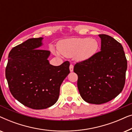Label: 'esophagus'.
Listing matches in <instances>:
<instances>
[{
    "label": "esophagus",
    "mask_w": 132,
    "mask_h": 132,
    "mask_svg": "<svg viewBox=\"0 0 132 132\" xmlns=\"http://www.w3.org/2000/svg\"><path fill=\"white\" fill-rule=\"evenodd\" d=\"M69 68H70V71H71V72L73 71V68H74L73 65L70 64V67H69Z\"/></svg>",
    "instance_id": "1"
}]
</instances>
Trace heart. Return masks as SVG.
<instances>
[{
	"label": "heart",
	"mask_w": 132,
	"mask_h": 132,
	"mask_svg": "<svg viewBox=\"0 0 132 132\" xmlns=\"http://www.w3.org/2000/svg\"><path fill=\"white\" fill-rule=\"evenodd\" d=\"M98 48V43L96 39L88 38H75L65 39L57 45V51L54 52L57 55L64 56H75L79 61H84L91 57Z\"/></svg>",
	"instance_id": "obj_1"
}]
</instances>
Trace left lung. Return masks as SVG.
Masks as SVG:
<instances>
[{
	"instance_id": "8db88e82",
	"label": "left lung",
	"mask_w": 132,
	"mask_h": 132,
	"mask_svg": "<svg viewBox=\"0 0 132 132\" xmlns=\"http://www.w3.org/2000/svg\"><path fill=\"white\" fill-rule=\"evenodd\" d=\"M98 36L100 51L74 67L80 96L86 102L95 104L105 103L120 94L125 84L127 68L122 45L111 36Z\"/></svg>"
}]
</instances>
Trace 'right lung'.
<instances>
[{
    "label": "right lung",
    "mask_w": 132,
    "mask_h": 132,
    "mask_svg": "<svg viewBox=\"0 0 132 132\" xmlns=\"http://www.w3.org/2000/svg\"><path fill=\"white\" fill-rule=\"evenodd\" d=\"M43 38H30L14 47L8 55L5 76L13 97L33 109L53 106L58 100L60 86L70 73V62L50 64V51L39 49Z\"/></svg>",
    "instance_id": "obj_1"
}]
</instances>
